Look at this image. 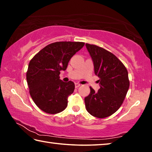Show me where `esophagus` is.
<instances>
[{"instance_id":"obj_1","label":"esophagus","mask_w":152,"mask_h":152,"mask_svg":"<svg viewBox=\"0 0 152 152\" xmlns=\"http://www.w3.org/2000/svg\"><path fill=\"white\" fill-rule=\"evenodd\" d=\"M80 86V84H78V83H76L75 84V87H76V88H78Z\"/></svg>"}]
</instances>
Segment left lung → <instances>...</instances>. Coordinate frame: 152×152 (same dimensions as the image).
I'll return each mask as SVG.
<instances>
[{
    "label": "left lung",
    "mask_w": 152,
    "mask_h": 152,
    "mask_svg": "<svg viewBox=\"0 0 152 152\" xmlns=\"http://www.w3.org/2000/svg\"><path fill=\"white\" fill-rule=\"evenodd\" d=\"M94 63V73L100 78L101 88L84 99L86 109L95 117L106 118L112 115L123 104L129 87L128 72L113 53L96 45L86 43Z\"/></svg>",
    "instance_id": "1"
}]
</instances>
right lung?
I'll return each instance as SVG.
<instances>
[{"label":"right lung","mask_w":152,"mask_h":152,"mask_svg":"<svg viewBox=\"0 0 152 152\" xmlns=\"http://www.w3.org/2000/svg\"><path fill=\"white\" fill-rule=\"evenodd\" d=\"M84 45V42H57L45 46L30 60L26 74L29 93L35 104L48 114L66 109L68 97L75 88L72 81L60 79L71 58Z\"/></svg>","instance_id":"obj_1"}]
</instances>
